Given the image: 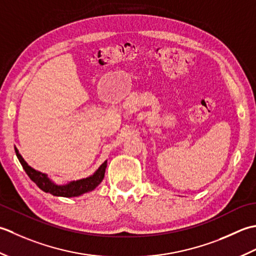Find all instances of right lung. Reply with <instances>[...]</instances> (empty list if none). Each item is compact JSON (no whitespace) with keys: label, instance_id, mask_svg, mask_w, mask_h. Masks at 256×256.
<instances>
[{"label":"right lung","instance_id":"right-lung-1","mask_svg":"<svg viewBox=\"0 0 256 256\" xmlns=\"http://www.w3.org/2000/svg\"><path fill=\"white\" fill-rule=\"evenodd\" d=\"M15 152H16L18 159L20 160V162L22 164L26 174H28V176H30V179L33 182H35L36 186H38L40 190H43L44 192H48V194H50L55 196H65V198L78 196L86 194V192L94 190L102 181L104 176H105L106 166H107V161H105V162L99 166L95 174L90 176H88V178L72 181L70 184H64V186H57L54 184V182H52L48 179V176L45 174L36 171L35 169L32 168V166H30L28 164H26L25 160L22 158V156L18 154V150L16 148H15Z\"/></svg>","mask_w":256,"mask_h":256}]
</instances>
